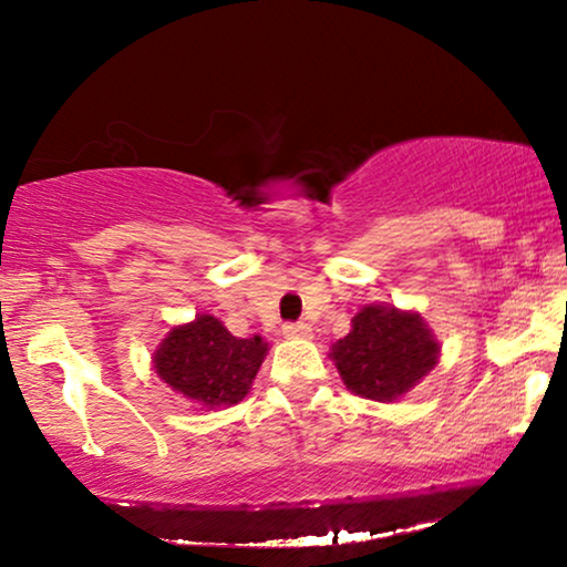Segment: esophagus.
I'll return each instance as SVG.
<instances>
[{
    "label": "esophagus",
    "instance_id": "obj_1",
    "mask_svg": "<svg viewBox=\"0 0 567 567\" xmlns=\"http://www.w3.org/2000/svg\"><path fill=\"white\" fill-rule=\"evenodd\" d=\"M284 336L286 338H291V340H297V338H312V330H309V324H305V322H289V324H284Z\"/></svg>",
    "mask_w": 567,
    "mask_h": 567
}]
</instances>
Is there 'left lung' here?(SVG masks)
<instances>
[{"instance_id":"left-lung-1","label":"left lung","mask_w":567,"mask_h":567,"mask_svg":"<svg viewBox=\"0 0 567 567\" xmlns=\"http://www.w3.org/2000/svg\"><path fill=\"white\" fill-rule=\"evenodd\" d=\"M441 346L413 309L374 301L355 312L351 332L330 348L343 384L359 398L398 402L439 363Z\"/></svg>"}]
</instances>
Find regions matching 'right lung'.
<instances>
[{"mask_svg":"<svg viewBox=\"0 0 567 567\" xmlns=\"http://www.w3.org/2000/svg\"><path fill=\"white\" fill-rule=\"evenodd\" d=\"M266 353L260 336L235 338L214 315H196L162 338L152 367L193 408L221 410L247 398Z\"/></svg>","mask_w":567,"mask_h":567,"instance_id":"right-lung-1","label":"right lung"}]
</instances>
